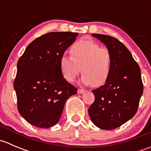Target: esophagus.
<instances>
[{"label": "esophagus", "mask_w": 151, "mask_h": 151, "mask_svg": "<svg viewBox=\"0 0 151 151\" xmlns=\"http://www.w3.org/2000/svg\"><path fill=\"white\" fill-rule=\"evenodd\" d=\"M77 92H78V93L82 94V93H85V90H83V89H78Z\"/></svg>", "instance_id": "1"}]
</instances>
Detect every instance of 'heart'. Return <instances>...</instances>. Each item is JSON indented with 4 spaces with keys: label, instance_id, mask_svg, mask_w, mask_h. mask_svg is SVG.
<instances>
[{
    "label": "heart",
    "instance_id": "1",
    "mask_svg": "<svg viewBox=\"0 0 151 151\" xmlns=\"http://www.w3.org/2000/svg\"><path fill=\"white\" fill-rule=\"evenodd\" d=\"M70 54L71 58L63 55L60 60V70L67 81H74L82 68V84L99 87L106 83L112 67L109 50L93 41L80 39L70 48Z\"/></svg>",
    "mask_w": 151,
    "mask_h": 151
}]
</instances>
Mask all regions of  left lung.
<instances>
[{"mask_svg":"<svg viewBox=\"0 0 151 151\" xmlns=\"http://www.w3.org/2000/svg\"><path fill=\"white\" fill-rule=\"evenodd\" d=\"M104 43L112 58V67L106 83L92 91L95 101L88 109L95 126L112 130L133 118L143 93L139 65L126 46L107 35L93 33Z\"/></svg>","mask_w":151,"mask_h":151,"instance_id":"1","label":"left lung"}]
</instances>
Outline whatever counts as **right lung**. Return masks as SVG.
I'll list each match as a JSON object with an SVG mask.
<instances>
[{
    "label": "right lung",
    "mask_w": 151,
    "mask_h": 151,
    "mask_svg": "<svg viewBox=\"0 0 151 151\" xmlns=\"http://www.w3.org/2000/svg\"><path fill=\"white\" fill-rule=\"evenodd\" d=\"M78 36L71 32H50L38 37L17 62L14 82L17 109L22 118L38 128L58 122L66 100L77 88L62 74L60 60Z\"/></svg>",
    "instance_id": "1"
}]
</instances>
